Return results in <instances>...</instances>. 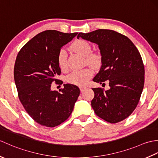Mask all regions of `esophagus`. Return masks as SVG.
I'll return each mask as SVG.
<instances>
[{
  "mask_svg": "<svg viewBox=\"0 0 158 158\" xmlns=\"http://www.w3.org/2000/svg\"><path fill=\"white\" fill-rule=\"evenodd\" d=\"M79 89H80V91H81V92L84 90L85 89H86V87H84V86H80L79 87Z\"/></svg>",
  "mask_w": 158,
  "mask_h": 158,
  "instance_id": "1",
  "label": "esophagus"
}]
</instances>
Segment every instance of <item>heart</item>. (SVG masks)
I'll use <instances>...</instances> for the list:
<instances>
[{
  "instance_id": "1",
  "label": "heart",
  "mask_w": 158,
  "mask_h": 158,
  "mask_svg": "<svg viewBox=\"0 0 158 158\" xmlns=\"http://www.w3.org/2000/svg\"><path fill=\"white\" fill-rule=\"evenodd\" d=\"M73 51L85 57L87 63L92 66L98 65L100 62V56L96 53H92V48L89 43L83 39H77L71 45ZM58 64L61 70L67 69V53L64 49H61L58 54ZM93 75V70L89 68L75 70L66 77L67 83L76 85H83L89 81Z\"/></svg>"
}]
</instances>
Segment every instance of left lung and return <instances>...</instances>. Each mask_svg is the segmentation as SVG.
Returning a JSON list of instances; mask_svg holds the SVG:
<instances>
[{"mask_svg": "<svg viewBox=\"0 0 158 158\" xmlns=\"http://www.w3.org/2000/svg\"><path fill=\"white\" fill-rule=\"evenodd\" d=\"M79 37L98 45L102 66L93 81L105 84L107 80L110 88H92L94 110L110 123L122 122L135 110L143 89L145 68L138 49L126 36L112 30L79 32Z\"/></svg>", "mask_w": 158, "mask_h": 158, "instance_id": "left-lung-1", "label": "left lung"}]
</instances>
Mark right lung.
I'll use <instances>...</instances> for the list:
<instances>
[{"instance_id": "add662e5", "label": "right lung", "mask_w": 158, "mask_h": 158, "mask_svg": "<svg viewBox=\"0 0 158 158\" xmlns=\"http://www.w3.org/2000/svg\"><path fill=\"white\" fill-rule=\"evenodd\" d=\"M77 34L43 31L26 43L17 56L14 79L19 99L28 115L41 126L53 127L65 122L78 98L80 90L75 85L64 84L61 92L51 89L61 74L58 52Z\"/></svg>"}]
</instances>
